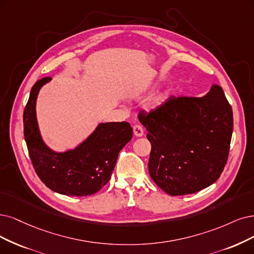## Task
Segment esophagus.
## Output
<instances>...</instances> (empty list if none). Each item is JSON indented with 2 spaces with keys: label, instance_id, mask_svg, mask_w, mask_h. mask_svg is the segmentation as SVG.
<instances>
[{
  "label": "esophagus",
  "instance_id": "34e87169",
  "mask_svg": "<svg viewBox=\"0 0 254 254\" xmlns=\"http://www.w3.org/2000/svg\"><path fill=\"white\" fill-rule=\"evenodd\" d=\"M133 132H134V135L135 136H137V137H141L142 135H143V133H144V130H143V127L140 126V125H135L134 127H133Z\"/></svg>",
  "mask_w": 254,
  "mask_h": 254
}]
</instances>
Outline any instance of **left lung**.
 <instances>
[{"mask_svg": "<svg viewBox=\"0 0 254 254\" xmlns=\"http://www.w3.org/2000/svg\"><path fill=\"white\" fill-rule=\"evenodd\" d=\"M138 118L152 144L149 176L162 190L194 193L219 179L233 130L232 109L220 86L204 97L171 96Z\"/></svg>", "mask_w": 254, "mask_h": 254, "instance_id": "left-lung-1", "label": "left lung"}]
</instances>
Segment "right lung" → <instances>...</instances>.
<instances>
[{
    "label": "right lung",
    "mask_w": 254,
    "mask_h": 254,
    "mask_svg": "<svg viewBox=\"0 0 254 254\" xmlns=\"http://www.w3.org/2000/svg\"><path fill=\"white\" fill-rule=\"evenodd\" d=\"M50 77L37 80L24 110V136L31 162L42 182L55 192L72 196L96 193L111 178L119 152L133 137L128 122L100 124L78 147L54 153L41 138L35 117V100Z\"/></svg>",
    "instance_id": "obj_1"
}]
</instances>
